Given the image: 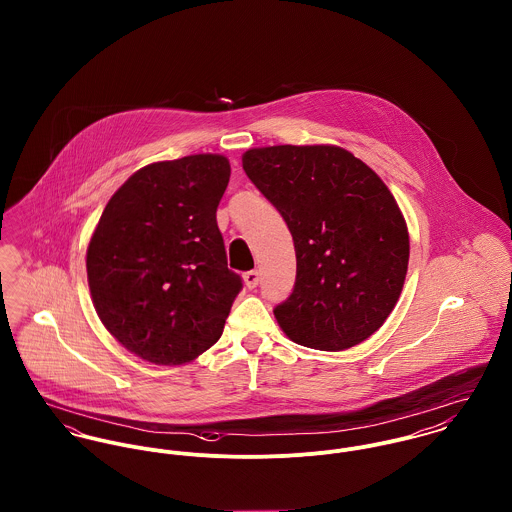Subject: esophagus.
<instances>
[{"instance_id":"obj_1","label":"esophagus","mask_w":512,"mask_h":512,"mask_svg":"<svg viewBox=\"0 0 512 512\" xmlns=\"http://www.w3.org/2000/svg\"><path fill=\"white\" fill-rule=\"evenodd\" d=\"M244 284H246V288H248V290L258 288V284H260V274H258V270H250V272H246V274H244Z\"/></svg>"}]
</instances>
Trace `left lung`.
Instances as JSON below:
<instances>
[{
  "label": "left lung",
  "mask_w": 512,
  "mask_h": 512,
  "mask_svg": "<svg viewBox=\"0 0 512 512\" xmlns=\"http://www.w3.org/2000/svg\"><path fill=\"white\" fill-rule=\"evenodd\" d=\"M242 167L292 232L295 284L274 315L293 343L345 351L394 309L408 270L404 217L382 179L347 149H248Z\"/></svg>",
  "instance_id": "obj_1"
}]
</instances>
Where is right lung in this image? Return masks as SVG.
<instances>
[{
	"label": "right lung",
	"mask_w": 512,
	"mask_h": 512,
	"mask_svg": "<svg viewBox=\"0 0 512 512\" xmlns=\"http://www.w3.org/2000/svg\"><path fill=\"white\" fill-rule=\"evenodd\" d=\"M228 179V159L213 153L151 163L114 193L90 238L96 313L144 361L183 365L222 335L242 290L217 224Z\"/></svg>",
	"instance_id": "1"
}]
</instances>
